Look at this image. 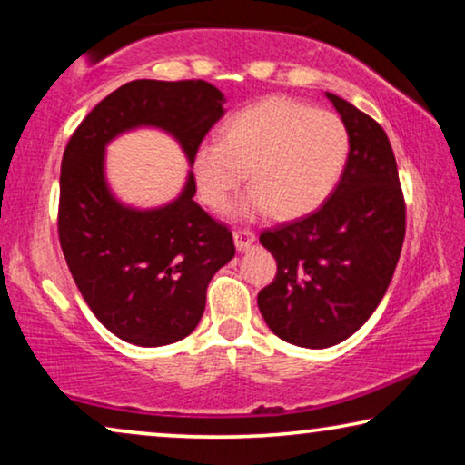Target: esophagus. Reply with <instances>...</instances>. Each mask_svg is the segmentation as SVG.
Returning a JSON list of instances; mask_svg holds the SVG:
<instances>
[{
  "instance_id": "1",
  "label": "esophagus",
  "mask_w": 465,
  "mask_h": 465,
  "mask_svg": "<svg viewBox=\"0 0 465 465\" xmlns=\"http://www.w3.org/2000/svg\"><path fill=\"white\" fill-rule=\"evenodd\" d=\"M253 241H256V232L250 231V228H237L234 231V245H237L239 252H245L247 247H252Z\"/></svg>"
}]
</instances>
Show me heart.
I'll return each instance as SVG.
<instances>
[{
    "mask_svg": "<svg viewBox=\"0 0 465 465\" xmlns=\"http://www.w3.org/2000/svg\"><path fill=\"white\" fill-rule=\"evenodd\" d=\"M351 137L339 114L302 101L271 97L226 118L220 139L193 154L201 201L222 212L241 183L252 188L232 212L241 218L271 212L296 218L320 207L345 171Z\"/></svg>",
    "mask_w": 465,
    "mask_h": 465,
    "instance_id": "1",
    "label": "heart"
}]
</instances>
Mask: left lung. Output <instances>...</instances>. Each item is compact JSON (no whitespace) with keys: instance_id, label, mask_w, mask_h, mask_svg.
Here are the masks:
<instances>
[{"instance_id":"left-lung-1","label":"left lung","mask_w":465,"mask_h":465,"mask_svg":"<svg viewBox=\"0 0 465 465\" xmlns=\"http://www.w3.org/2000/svg\"><path fill=\"white\" fill-rule=\"evenodd\" d=\"M351 150L330 199L301 220L266 228L277 275L258 307L279 339L323 349L349 339L385 296L406 232L396 156L377 120L328 93Z\"/></svg>"}]
</instances>
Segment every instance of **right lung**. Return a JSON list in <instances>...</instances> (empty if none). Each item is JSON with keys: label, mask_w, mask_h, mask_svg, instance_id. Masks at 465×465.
I'll use <instances>...</instances> for the list:
<instances>
[{"label": "right lung", "mask_w": 465, "mask_h": 465, "mask_svg": "<svg viewBox=\"0 0 465 465\" xmlns=\"http://www.w3.org/2000/svg\"><path fill=\"white\" fill-rule=\"evenodd\" d=\"M222 94L205 80H133L93 107L63 152L59 241L75 285L94 317L131 345L182 341L205 311L212 277L234 256L231 228L193 196L137 212L105 186V143L133 126H161L190 164L209 129L224 116Z\"/></svg>", "instance_id": "right-lung-1"}]
</instances>
